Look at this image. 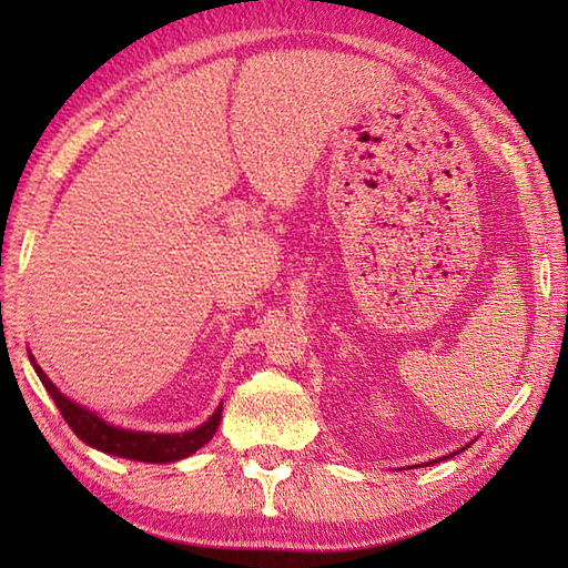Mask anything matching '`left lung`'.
<instances>
[{
  "label": "left lung",
  "instance_id": "8db88e82",
  "mask_svg": "<svg viewBox=\"0 0 568 568\" xmlns=\"http://www.w3.org/2000/svg\"><path fill=\"white\" fill-rule=\"evenodd\" d=\"M470 444H474V442H470ZM466 446H468V444H466ZM466 446H464V449H466ZM464 449H462V452H464ZM456 454H458V452H454V454H446V456H442V458H449V456H456ZM442 458H434V462H427V464H439ZM427 464H419V466H427Z\"/></svg>",
  "mask_w": 568,
  "mask_h": 568
}]
</instances>
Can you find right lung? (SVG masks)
I'll return each mask as SVG.
<instances>
[{"label": "right lung", "mask_w": 568, "mask_h": 568, "mask_svg": "<svg viewBox=\"0 0 568 568\" xmlns=\"http://www.w3.org/2000/svg\"><path fill=\"white\" fill-rule=\"evenodd\" d=\"M29 358L36 376L41 378L43 388L53 397V403L60 409L63 419L68 422V427L75 432L84 444L92 446V449L104 452L110 456H122V458H131V462H143V464L180 462V458H187L190 454L202 449V446L214 437V432L222 422V405H220L207 422H202L200 427L190 432L159 434V432H136V429L114 427L106 419H102L98 413H92V409L78 405L75 400H70L68 395L60 393L58 385L45 376L43 368L36 364L31 354Z\"/></svg>", "instance_id": "obj_1"}]
</instances>
